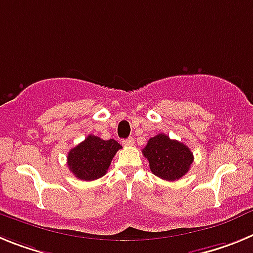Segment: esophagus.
I'll list each match as a JSON object with an SVG mask.
<instances>
[{
  "label": "esophagus",
  "mask_w": 253,
  "mask_h": 253,
  "mask_svg": "<svg viewBox=\"0 0 253 253\" xmlns=\"http://www.w3.org/2000/svg\"><path fill=\"white\" fill-rule=\"evenodd\" d=\"M122 143H124L125 146H132V145L135 143V141H133V138L132 137H128V138H126V140L122 141Z\"/></svg>",
  "instance_id": "34e87169"
}]
</instances>
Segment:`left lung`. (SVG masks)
<instances>
[{"mask_svg": "<svg viewBox=\"0 0 253 253\" xmlns=\"http://www.w3.org/2000/svg\"><path fill=\"white\" fill-rule=\"evenodd\" d=\"M142 152L149 160L152 174L168 181L183 177L194 160L193 152L188 146L164 133L150 138Z\"/></svg>", "mask_w": 253, "mask_h": 253, "instance_id": "8db88e82", "label": "left lung"}]
</instances>
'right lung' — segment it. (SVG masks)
Here are the masks:
<instances>
[{
    "label": "right lung",
    "mask_w": 253,
    "mask_h": 253,
    "mask_svg": "<svg viewBox=\"0 0 253 253\" xmlns=\"http://www.w3.org/2000/svg\"><path fill=\"white\" fill-rule=\"evenodd\" d=\"M120 149L122 146L113 138L102 140L89 135L68 152V168L81 180H95L106 174Z\"/></svg>",
    "instance_id": "obj_1"
}]
</instances>
